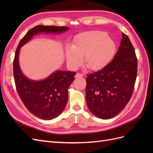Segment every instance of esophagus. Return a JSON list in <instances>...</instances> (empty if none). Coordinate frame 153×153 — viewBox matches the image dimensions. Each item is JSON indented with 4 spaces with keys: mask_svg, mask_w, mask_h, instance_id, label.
<instances>
[{
    "mask_svg": "<svg viewBox=\"0 0 153 153\" xmlns=\"http://www.w3.org/2000/svg\"><path fill=\"white\" fill-rule=\"evenodd\" d=\"M82 76H84V75L82 73H77L75 75L76 78H80V77H82Z\"/></svg>",
    "mask_w": 153,
    "mask_h": 153,
    "instance_id": "obj_1",
    "label": "esophagus"
}]
</instances>
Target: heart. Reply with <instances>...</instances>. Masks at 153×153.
Segmentation results:
<instances>
[{"label": "heart", "instance_id": "heart-1", "mask_svg": "<svg viewBox=\"0 0 153 153\" xmlns=\"http://www.w3.org/2000/svg\"><path fill=\"white\" fill-rule=\"evenodd\" d=\"M116 45L105 32L95 30L78 34L73 45L66 48V57L68 66L76 68L81 65L83 56L85 63L91 70L105 67L112 59Z\"/></svg>", "mask_w": 153, "mask_h": 153}]
</instances>
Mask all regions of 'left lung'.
<instances>
[{"label":"left lung","instance_id":"8db88e82","mask_svg":"<svg viewBox=\"0 0 153 153\" xmlns=\"http://www.w3.org/2000/svg\"><path fill=\"white\" fill-rule=\"evenodd\" d=\"M137 75V59L128 36L122 33L114 59L101 70L87 75L86 101L91 112L103 119L120 113L133 94Z\"/></svg>","mask_w":153,"mask_h":153}]
</instances>
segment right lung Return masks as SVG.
<instances>
[{
  "mask_svg": "<svg viewBox=\"0 0 153 153\" xmlns=\"http://www.w3.org/2000/svg\"><path fill=\"white\" fill-rule=\"evenodd\" d=\"M68 27L37 25L30 29L18 45L13 61V75L17 92L30 112L39 119L51 120L57 117L68 102V87L74 80L76 72L56 71L45 80L34 81L22 73L18 62L20 48L39 32L61 33Z\"/></svg>",
  "mask_w": 153,
  "mask_h": 153,
  "instance_id": "right-lung-1",
  "label": "right lung"
}]
</instances>
